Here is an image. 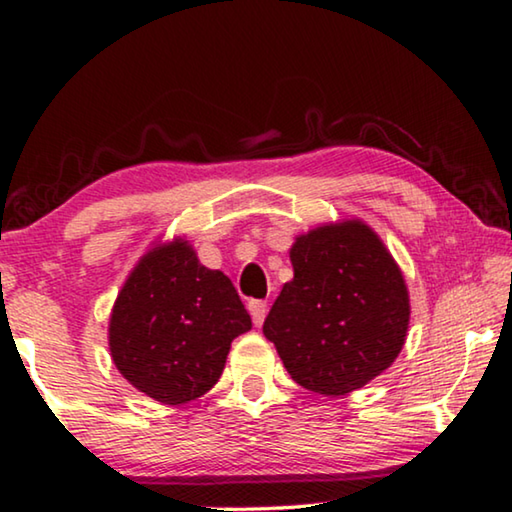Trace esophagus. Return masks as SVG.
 I'll use <instances>...</instances> for the list:
<instances>
[{
    "label": "esophagus",
    "instance_id": "esophagus-1",
    "mask_svg": "<svg viewBox=\"0 0 512 512\" xmlns=\"http://www.w3.org/2000/svg\"><path fill=\"white\" fill-rule=\"evenodd\" d=\"M249 312H251V319H254V324L261 326L265 321V314H268V303H265V300H251Z\"/></svg>",
    "mask_w": 512,
    "mask_h": 512
}]
</instances>
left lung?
I'll list each match as a JSON object with an SVG mask.
<instances>
[{"label":"left lung","mask_w":512,"mask_h":512,"mask_svg":"<svg viewBox=\"0 0 512 512\" xmlns=\"http://www.w3.org/2000/svg\"><path fill=\"white\" fill-rule=\"evenodd\" d=\"M293 279L263 324L300 387L345 396L401 354L410 321L403 272L370 226L352 219L296 237Z\"/></svg>","instance_id":"1"}]
</instances>
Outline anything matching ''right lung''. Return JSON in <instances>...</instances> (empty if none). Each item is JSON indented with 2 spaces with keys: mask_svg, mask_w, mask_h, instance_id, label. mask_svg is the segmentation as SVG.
I'll return each instance as SVG.
<instances>
[{
  "mask_svg": "<svg viewBox=\"0 0 512 512\" xmlns=\"http://www.w3.org/2000/svg\"><path fill=\"white\" fill-rule=\"evenodd\" d=\"M251 328L235 286L186 240L156 244L125 279L109 319V349L132 387L165 405L219 382L230 342Z\"/></svg>",
  "mask_w": 512,
  "mask_h": 512,
  "instance_id": "obj_1",
  "label": "right lung"
}]
</instances>
